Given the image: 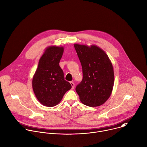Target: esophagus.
Masks as SVG:
<instances>
[{"instance_id": "esophagus-1", "label": "esophagus", "mask_w": 147, "mask_h": 147, "mask_svg": "<svg viewBox=\"0 0 147 147\" xmlns=\"http://www.w3.org/2000/svg\"><path fill=\"white\" fill-rule=\"evenodd\" d=\"M70 83H71V85L72 86V89H74L75 88V84H74V83L73 82H71Z\"/></svg>"}]
</instances>
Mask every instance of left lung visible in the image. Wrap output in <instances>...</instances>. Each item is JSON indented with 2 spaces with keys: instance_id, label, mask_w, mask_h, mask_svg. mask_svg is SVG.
Listing matches in <instances>:
<instances>
[{
  "instance_id": "left-lung-1",
  "label": "left lung",
  "mask_w": 147,
  "mask_h": 147,
  "mask_svg": "<svg viewBox=\"0 0 147 147\" xmlns=\"http://www.w3.org/2000/svg\"><path fill=\"white\" fill-rule=\"evenodd\" d=\"M83 70V79L76 87L82 103L99 106L110 98L114 82L112 63L105 52L92 45L74 44Z\"/></svg>"
}]
</instances>
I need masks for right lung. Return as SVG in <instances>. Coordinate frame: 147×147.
Instances as JSON below:
<instances>
[{
	"mask_svg": "<svg viewBox=\"0 0 147 147\" xmlns=\"http://www.w3.org/2000/svg\"><path fill=\"white\" fill-rule=\"evenodd\" d=\"M64 47L56 45L47 47L38 62L32 80V87L37 100L44 106L53 107L58 105L71 84L64 80L59 65Z\"/></svg>",
	"mask_w": 147,
	"mask_h": 147,
	"instance_id": "add662e5",
	"label": "right lung"
}]
</instances>
